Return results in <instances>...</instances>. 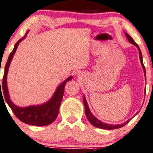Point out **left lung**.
<instances>
[{"label":"left lung","mask_w":153,"mask_h":153,"mask_svg":"<svg viewBox=\"0 0 153 153\" xmlns=\"http://www.w3.org/2000/svg\"><path fill=\"white\" fill-rule=\"evenodd\" d=\"M125 34H126V36L127 39L128 40V41L130 42L131 43H132V44L134 45V46H137V48H138L139 53V59H140L141 64H142V68H143L144 73H145V76L146 77L145 68V66H144L143 61H142V52H141L140 48H139V46L137 44V43H135V41H134L133 38H132L130 36H128V35L127 34V33H125ZM83 103H84V107H85V115H86L87 118H88V121H89L90 123L94 126L97 127V128H102V129H107V130L116 129V128H121V127H123V126H125L126 124L128 123V122L131 120V119H129V120H127V121L126 122V123H124L123 124H118V125H112V124L105 123H103V122L100 121V120H98V119H97V117H96L93 114H92L89 108H88V105H87L86 100H85V98L84 96H83ZM137 113H138V112H137Z\"/></svg>","instance_id":"8db88e82"}]
</instances>
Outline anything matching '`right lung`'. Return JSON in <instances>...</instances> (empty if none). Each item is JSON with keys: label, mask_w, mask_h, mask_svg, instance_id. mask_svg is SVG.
<instances>
[{"label": "right lung", "mask_w": 153, "mask_h": 153, "mask_svg": "<svg viewBox=\"0 0 153 153\" xmlns=\"http://www.w3.org/2000/svg\"><path fill=\"white\" fill-rule=\"evenodd\" d=\"M27 33L28 31L27 32ZM27 33L23 38H22L21 39H19V41L16 42L14 49L11 52L9 56H8L7 62H6V66H5L2 87H1L0 85V95L1 96V94H3L2 97V96H4L3 100L4 98V100L7 102L8 106L11 109V110L14 112V115H16V117L19 120H21L22 122L27 124H30V125L32 126H44L49 125V124L53 123L56 120V117L58 115L59 110L60 104H61L62 100L63 98L65 86L66 85L67 82L71 80L73 77H69L65 81L62 82L61 84L59 85V86L56 88V90L55 91L54 94H53V97H51V100H48V102L43 104V105H37V106H29L26 107H20L15 105L10 100L6 78H7V73L10 63H11L13 56H14L15 52H16L18 45L25 38ZM3 102H4V100H3Z\"/></svg>", "instance_id": "add662e5"}]
</instances>
